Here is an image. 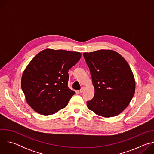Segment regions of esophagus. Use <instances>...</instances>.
Returning a JSON list of instances; mask_svg holds the SVG:
<instances>
[{
    "label": "esophagus",
    "instance_id": "34e87169",
    "mask_svg": "<svg viewBox=\"0 0 154 154\" xmlns=\"http://www.w3.org/2000/svg\"><path fill=\"white\" fill-rule=\"evenodd\" d=\"M85 88L84 86H82V88L80 90V93H83V92H84V91H85Z\"/></svg>",
    "mask_w": 154,
    "mask_h": 154
}]
</instances>
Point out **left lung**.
Listing matches in <instances>:
<instances>
[{
    "mask_svg": "<svg viewBox=\"0 0 154 154\" xmlns=\"http://www.w3.org/2000/svg\"><path fill=\"white\" fill-rule=\"evenodd\" d=\"M94 87L87 106L96 115L113 117L128 105L135 91V80L127 61L112 50L83 53Z\"/></svg>",
    "mask_w": 154,
    "mask_h": 154,
    "instance_id": "left-lung-1",
    "label": "left lung"
}]
</instances>
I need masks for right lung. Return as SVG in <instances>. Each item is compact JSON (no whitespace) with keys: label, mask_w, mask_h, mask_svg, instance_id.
<instances>
[{"label":"right lung","mask_w":154,"mask_h":154,"mask_svg":"<svg viewBox=\"0 0 154 154\" xmlns=\"http://www.w3.org/2000/svg\"><path fill=\"white\" fill-rule=\"evenodd\" d=\"M81 55L78 52L46 49L30 61L22 75L21 88L33 110L49 115L66 106L75 94L68 86V71Z\"/></svg>","instance_id":"add662e5"}]
</instances>
